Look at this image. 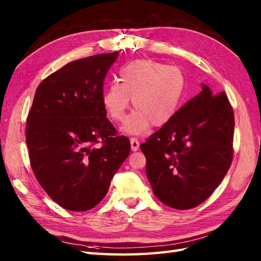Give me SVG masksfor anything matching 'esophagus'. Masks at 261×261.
<instances>
[{
  "label": "esophagus",
  "mask_w": 261,
  "mask_h": 261,
  "mask_svg": "<svg viewBox=\"0 0 261 261\" xmlns=\"http://www.w3.org/2000/svg\"><path fill=\"white\" fill-rule=\"evenodd\" d=\"M130 147L133 151H137L139 149V141L137 138H132L130 139Z\"/></svg>",
  "instance_id": "1"
}]
</instances>
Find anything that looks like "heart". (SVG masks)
Masks as SVG:
<instances>
[{
    "instance_id": "1",
    "label": "heart",
    "mask_w": 261,
    "mask_h": 261,
    "mask_svg": "<svg viewBox=\"0 0 261 261\" xmlns=\"http://www.w3.org/2000/svg\"><path fill=\"white\" fill-rule=\"evenodd\" d=\"M118 81L121 85L113 83L106 89L102 102L111 118L121 122L132 98L135 110L122 127L132 135L146 133L151 125H167L174 117L186 91V77L179 67L148 59L125 64L120 69Z\"/></svg>"
}]
</instances>
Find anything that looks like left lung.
<instances>
[{"instance_id": "obj_1", "label": "left lung", "mask_w": 261, "mask_h": 261, "mask_svg": "<svg viewBox=\"0 0 261 261\" xmlns=\"http://www.w3.org/2000/svg\"><path fill=\"white\" fill-rule=\"evenodd\" d=\"M140 145L153 194L169 207L199 206L221 184L233 158L234 114L225 92L207 85Z\"/></svg>"}]
</instances>
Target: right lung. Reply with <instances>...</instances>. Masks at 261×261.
Masks as SVG:
<instances>
[{
	"mask_svg": "<svg viewBox=\"0 0 261 261\" xmlns=\"http://www.w3.org/2000/svg\"><path fill=\"white\" fill-rule=\"evenodd\" d=\"M117 57L76 60L46 77L27 117L35 176L52 200L70 211L97 206L130 152L128 138L116 136L102 102L105 77Z\"/></svg>",
	"mask_w": 261,
	"mask_h": 261,
	"instance_id": "obj_1",
	"label": "right lung"
}]
</instances>
